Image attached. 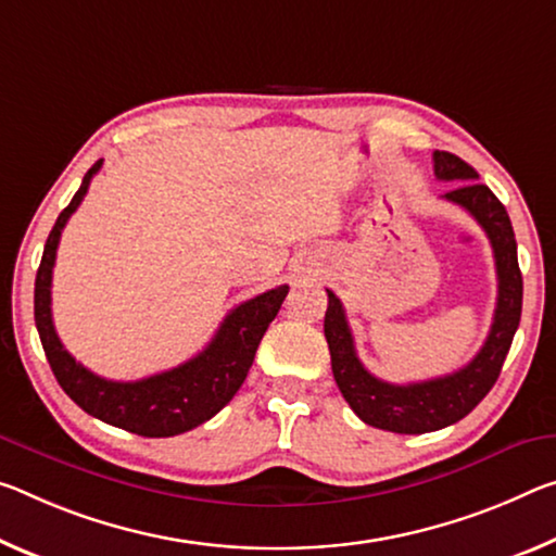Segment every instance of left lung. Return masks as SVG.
<instances>
[{
	"instance_id": "1",
	"label": "left lung",
	"mask_w": 556,
	"mask_h": 556,
	"mask_svg": "<svg viewBox=\"0 0 556 556\" xmlns=\"http://www.w3.org/2000/svg\"><path fill=\"white\" fill-rule=\"evenodd\" d=\"M433 170L438 180H455L445 200L455 202L478 219L488 235L495 254L497 269V306L490 333L482 349L460 371L430 378L420 383H389L371 376L356 356L346 312L341 299L326 289L329 306L324 316V337L329 343L331 371L343 399L356 416L368 426L391 430V433L420 435L430 430L453 426L478 405L495 386L513 346L515 331L522 314V271L517 264V242L509 215L488 185H482L475 167L460 157L435 151Z\"/></svg>"
}]
</instances>
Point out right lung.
Here are the masks:
<instances>
[{"label":"right lung","instance_id":"right-lung-1","mask_svg":"<svg viewBox=\"0 0 556 556\" xmlns=\"http://www.w3.org/2000/svg\"><path fill=\"white\" fill-rule=\"evenodd\" d=\"M101 165L103 161L86 173L81 188L59 215L54 230L49 232V240L43 244L37 285H34V321H37L43 354H47L61 389L88 416L143 438L188 433L223 410L240 391L264 331L281 309L289 287L281 285L235 306L219 324L213 341L178 368L140 378V381H109V378L91 374L68 354L54 329L51 275H54L61 232H64L68 217L81 205L88 182L101 170Z\"/></svg>","mask_w":556,"mask_h":556}]
</instances>
